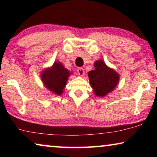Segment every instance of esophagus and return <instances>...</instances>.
Returning <instances> with one entry per match:
<instances>
[{
	"mask_svg": "<svg viewBox=\"0 0 157 157\" xmlns=\"http://www.w3.org/2000/svg\"><path fill=\"white\" fill-rule=\"evenodd\" d=\"M77 71H78V73L79 75L80 76H83L84 75V69L83 68H78V70H77Z\"/></svg>",
	"mask_w": 157,
	"mask_h": 157,
	"instance_id": "esophagus-1",
	"label": "esophagus"
}]
</instances>
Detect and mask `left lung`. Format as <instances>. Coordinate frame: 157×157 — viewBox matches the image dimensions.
Returning a JSON list of instances; mask_svg holds the SVG:
<instances>
[{"label":"left lung","mask_w":157,"mask_h":157,"mask_svg":"<svg viewBox=\"0 0 157 157\" xmlns=\"http://www.w3.org/2000/svg\"><path fill=\"white\" fill-rule=\"evenodd\" d=\"M95 70L89 72V81L98 96H105L111 92L118 84V74L111 69L102 60L94 63Z\"/></svg>","instance_id":"8db88e82"}]
</instances>
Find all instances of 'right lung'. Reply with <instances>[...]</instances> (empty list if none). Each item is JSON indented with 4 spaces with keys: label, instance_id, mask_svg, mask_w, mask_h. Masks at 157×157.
<instances>
[{
    "label": "right lung",
    "instance_id": "1",
    "mask_svg": "<svg viewBox=\"0 0 157 157\" xmlns=\"http://www.w3.org/2000/svg\"><path fill=\"white\" fill-rule=\"evenodd\" d=\"M70 73L60 62H55L50 68L41 73L45 86L57 95H61L66 84Z\"/></svg>",
    "mask_w": 157,
    "mask_h": 157
}]
</instances>
